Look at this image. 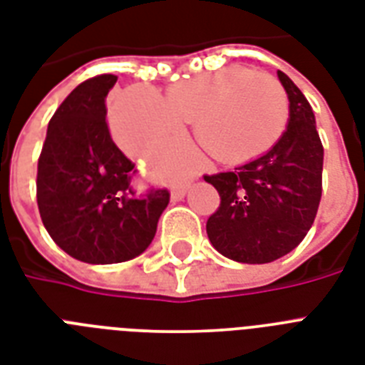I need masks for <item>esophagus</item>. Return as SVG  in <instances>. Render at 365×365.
Wrapping results in <instances>:
<instances>
[{
    "instance_id": "34e87169",
    "label": "esophagus",
    "mask_w": 365,
    "mask_h": 365,
    "mask_svg": "<svg viewBox=\"0 0 365 365\" xmlns=\"http://www.w3.org/2000/svg\"><path fill=\"white\" fill-rule=\"evenodd\" d=\"M183 197H185V187H183V185H176V187H172L170 199L174 200V202H178V200H182Z\"/></svg>"
}]
</instances>
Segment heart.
Returning <instances> with one entry per match:
<instances>
[{"label":"heart","instance_id":"b5f03b06","mask_svg":"<svg viewBox=\"0 0 365 365\" xmlns=\"http://www.w3.org/2000/svg\"><path fill=\"white\" fill-rule=\"evenodd\" d=\"M288 110L284 87L263 70L229 66L176 83L165 98L153 87L134 85L110 108L111 136L140 163L155 160L183 140V125L195 121L200 143L214 157L239 160L265 148ZM153 170L168 174V163Z\"/></svg>","mask_w":365,"mask_h":365}]
</instances>
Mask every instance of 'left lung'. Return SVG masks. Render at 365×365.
Instances as JSON below:
<instances>
[{"label":"left lung","instance_id":"obj_1","mask_svg":"<svg viewBox=\"0 0 365 365\" xmlns=\"http://www.w3.org/2000/svg\"><path fill=\"white\" fill-rule=\"evenodd\" d=\"M286 130L269 151L235 170L205 176L220 193L206 222L212 246L239 263H271L305 239L322 197L324 148L311 104L286 73Z\"/></svg>","mask_w":365,"mask_h":365}]
</instances>
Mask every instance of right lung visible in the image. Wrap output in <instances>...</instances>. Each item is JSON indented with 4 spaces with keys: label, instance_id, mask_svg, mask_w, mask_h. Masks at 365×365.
Returning a JSON list of instances; mask_svg holds the SVG:
<instances>
[{
    "label": "right lung",
    "instance_id": "add662e5",
    "mask_svg": "<svg viewBox=\"0 0 365 365\" xmlns=\"http://www.w3.org/2000/svg\"><path fill=\"white\" fill-rule=\"evenodd\" d=\"M111 73L83 81L48 121L37 160V206L51 239L93 265L121 263L145 252L170 193L138 195L130 159L111 140L106 96Z\"/></svg>",
    "mask_w": 365,
    "mask_h": 365
}]
</instances>
